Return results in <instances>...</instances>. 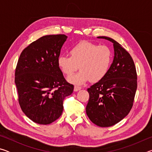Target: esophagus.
<instances>
[{"mask_svg":"<svg viewBox=\"0 0 152 152\" xmlns=\"http://www.w3.org/2000/svg\"><path fill=\"white\" fill-rule=\"evenodd\" d=\"M81 87H80V86H74V91H75V92H77V91H80V90H81Z\"/></svg>","mask_w":152,"mask_h":152,"instance_id":"obj_1","label":"esophagus"}]
</instances>
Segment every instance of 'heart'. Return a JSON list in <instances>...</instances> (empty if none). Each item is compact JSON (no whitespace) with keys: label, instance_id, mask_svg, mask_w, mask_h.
Returning a JSON list of instances; mask_svg holds the SVG:
<instances>
[{"label":"heart","instance_id":"b5f03b06","mask_svg":"<svg viewBox=\"0 0 152 152\" xmlns=\"http://www.w3.org/2000/svg\"><path fill=\"white\" fill-rule=\"evenodd\" d=\"M70 54L60 55L57 61L61 71L67 76H71L79 66L80 71L68 78V81L74 84L101 80L109 72L113 61V52L109 47L87 41L74 45Z\"/></svg>","mask_w":152,"mask_h":152}]
</instances>
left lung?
<instances>
[{
  "label": "left lung",
  "mask_w": 152,
  "mask_h": 152,
  "mask_svg": "<svg viewBox=\"0 0 152 152\" xmlns=\"http://www.w3.org/2000/svg\"><path fill=\"white\" fill-rule=\"evenodd\" d=\"M113 43V63L103 79L87 89V116L99 127H110L127 116L132 109L137 90L134 62L127 51L112 38L101 36Z\"/></svg>",
  "instance_id": "obj_1"
}]
</instances>
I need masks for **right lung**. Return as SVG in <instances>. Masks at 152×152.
Returning a JSON list of instances; mask_svg holds the SVG:
<instances>
[{"label":"right lung","mask_w":152,"mask_h":152,"mask_svg":"<svg viewBox=\"0 0 152 152\" xmlns=\"http://www.w3.org/2000/svg\"><path fill=\"white\" fill-rule=\"evenodd\" d=\"M67 38L61 34L43 36L24 49L18 60L15 82L20 107L38 124L58 119L64 99L73 92L74 86L66 81L57 61Z\"/></svg>","instance_id":"right-lung-1"}]
</instances>
